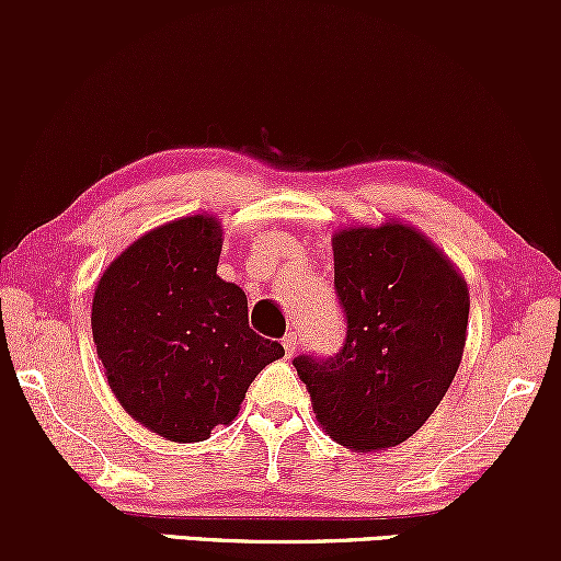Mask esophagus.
I'll return each instance as SVG.
<instances>
[{"instance_id":"34e87169","label":"esophagus","mask_w":561,"mask_h":561,"mask_svg":"<svg viewBox=\"0 0 561 561\" xmlns=\"http://www.w3.org/2000/svg\"><path fill=\"white\" fill-rule=\"evenodd\" d=\"M282 345H285V356H295V351H298V334H295V332L285 334Z\"/></svg>"}]
</instances>
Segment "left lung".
I'll list each match as a JSON object with an SVG mask.
<instances>
[{
  "label": "left lung",
  "mask_w": 561,
  "mask_h": 561,
  "mask_svg": "<svg viewBox=\"0 0 561 561\" xmlns=\"http://www.w3.org/2000/svg\"><path fill=\"white\" fill-rule=\"evenodd\" d=\"M332 250L345 343L332 358L293 364L332 440L353 450L398 446L454 382L467 343V282L401 221L334 231Z\"/></svg>",
  "instance_id": "left-lung-1"
}]
</instances>
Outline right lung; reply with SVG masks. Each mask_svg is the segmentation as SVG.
Returning a JSON list of instances; mask_svg holds the SVG:
<instances>
[{"label": "right lung", "mask_w": 561, "mask_h": 561, "mask_svg": "<svg viewBox=\"0 0 561 561\" xmlns=\"http://www.w3.org/2000/svg\"><path fill=\"white\" fill-rule=\"evenodd\" d=\"M224 229L184 216L115 259L92 300L96 356L113 396L147 430L197 443L229 424L255 375L285 347L248 324V295L216 274Z\"/></svg>", "instance_id": "add662e5"}]
</instances>
